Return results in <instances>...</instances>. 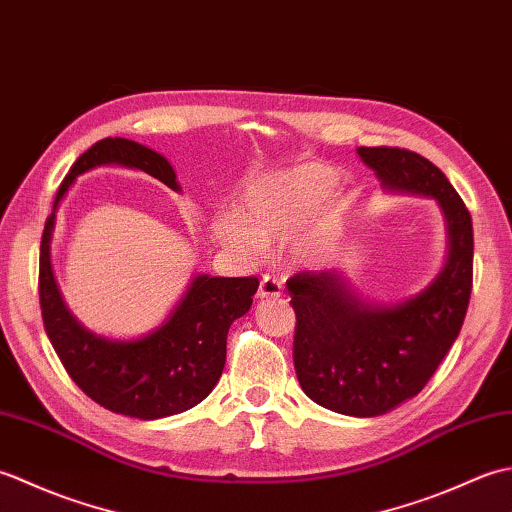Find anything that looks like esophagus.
I'll return each instance as SVG.
<instances>
[{"label": "esophagus", "mask_w": 512, "mask_h": 512, "mask_svg": "<svg viewBox=\"0 0 512 512\" xmlns=\"http://www.w3.org/2000/svg\"><path fill=\"white\" fill-rule=\"evenodd\" d=\"M281 290H284V286H281V281L273 275H264L262 281H259V290L257 295L262 299H268V297H279Z\"/></svg>", "instance_id": "1"}]
</instances>
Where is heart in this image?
<instances>
[{
  "label": "heart",
  "mask_w": 512,
  "mask_h": 512,
  "mask_svg": "<svg viewBox=\"0 0 512 512\" xmlns=\"http://www.w3.org/2000/svg\"><path fill=\"white\" fill-rule=\"evenodd\" d=\"M336 189V173L323 167H301L257 180L239 200V223L235 215H217L213 231L242 257H253L259 242L286 239L306 222Z\"/></svg>",
  "instance_id": "b5f03b06"
}]
</instances>
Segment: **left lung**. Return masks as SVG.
<instances>
[{
	"label": "left lung",
	"mask_w": 512,
	"mask_h": 512,
	"mask_svg": "<svg viewBox=\"0 0 512 512\" xmlns=\"http://www.w3.org/2000/svg\"><path fill=\"white\" fill-rule=\"evenodd\" d=\"M358 156L385 189L438 200L449 228L442 273L398 306L361 301L332 270L288 279L301 389L330 411L374 418L420 394L458 339L473 290V222L447 176L416 151L361 147Z\"/></svg>",
	"instance_id": "obj_1"
}]
</instances>
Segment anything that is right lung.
<instances>
[{
	"instance_id": "obj_1",
	"label": "right lung",
	"mask_w": 512,
	"mask_h": 512,
	"mask_svg": "<svg viewBox=\"0 0 512 512\" xmlns=\"http://www.w3.org/2000/svg\"><path fill=\"white\" fill-rule=\"evenodd\" d=\"M125 165L178 191L167 158L127 138H103L79 156L54 198V209L76 176L99 165ZM54 211L39 253V303L48 339L85 396L129 418L156 420L182 413L211 394L226 363V334L250 310L257 277L198 275L171 317L138 341H107L81 328L61 301L50 266Z\"/></svg>"
}]
</instances>
